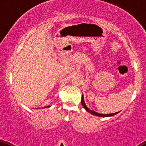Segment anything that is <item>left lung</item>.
I'll return each mask as SVG.
<instances>
[{
  "instance_id": "1",
  "label": "left lung",
  "mask_w": 146,
  "mask_h": 146,
  "mask_svg": "<svg viewBox=\"0 0 146 146\" xmlns=\"http://www.w3.org/2000/svg\"><path fill=\"white\" fill-rule=\"evenodd\" d=\"M81 103L83 107H84V109L86 110V111L87 112H89V113H91V114L93 115H95V116H100V117H107V116H113V115L116 114V113H118V112H116V113H109V114H102V113H97V112L94 111H92V110H90L89 108H88L86 106L85 103H84V97H83V95L82 96V101H81Z\"/></svg>"
}]
</instances>
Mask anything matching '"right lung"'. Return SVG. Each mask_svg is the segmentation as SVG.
Segmentation results:
<instances>
[{"label":"right lung","instance_id":"obj_1","mask_svg":"<svg viewBox=\"0 0 146 146\" xmlns=\"http://www.w3.org/2000/svg\"><path fill=\"white\" fill-rule=\"evenodd\" d=\"M50 106H48V107H45V108H46V107H49Z\"/></svg>","mask_w":146,"mask_h":146}]
</instances>
